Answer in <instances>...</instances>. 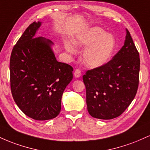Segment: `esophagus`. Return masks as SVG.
<instances>
[{
    "instance_id": "esophagus-1",
    "label": "esophagus",
    "mask_w": 150,
    "mask_h": 150,
    "mask_svg": "<svg viewBox=\"0 0 150 150\" xmlns=\"http://www.w3.org/2000/svg\"><path fill=\"white\" fill-rule=\"evenodd\" d=\"M82 73H81V70L80 69H76L74 72V76L75 77H79L81 76Z\"/></svg>"
}]
</instances>
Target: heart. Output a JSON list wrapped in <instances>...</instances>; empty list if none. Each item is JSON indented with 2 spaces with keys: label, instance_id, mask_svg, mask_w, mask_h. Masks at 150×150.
I'll return each mask as SVG.
<instances>
[{
  "label": "heart",
  "instance_id": "heart-1",
  "mask_svg": "<svg viewBox=\"0 0 150 150\" xmlns=\"http://www.w3.org/2000/svg\"><path fill=\"white\" fill-rule=\"evenodd\" d=\"M74 45L77 47H86L82 53L84 63L92 68H99L107 63L111 58L116 41L111 34L99 27H94L79 34L73 39ZM65 49L73 53L75 49L70 43L66 42Z\"/></svg>",
  "mask_w": 150,
  "mask_h": 150
}]
</instances>
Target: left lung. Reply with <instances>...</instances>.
I'll list each match as a JSON object with an SVG mask.
<instances>
[{
  "label": "left lung",
  "instance_id": "left-lung-1",
  "mask_svg": "<svg viewBox=\"0 0 150 150\" xmlns=\"http://www.w3.org/2000/svg\"><path fill=\"white\" fill-rule=\"evenodd\" d=\"M140 60L130 32L124 45L107 63L83 75L87 110L92 117L113 119L120 116L135 98Z\"/></svg>",
  "mask_w": 150,
  "mask_h": 150
}]
</instances>
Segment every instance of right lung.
Here are the masks:
<instances>
[{"label":"right lung","instance_id":"add662e5","mask_svg":"<svg viewBox=\"0 0 150 150\" xmlns=\"http://www.w3.org/2000/svg\"><path fill=\"white\" fill-rule=\"evenodd\" d=\"M41 22H34L13 47L10 59L13 99L26 116L34 120L56 118L65 87L73 80V67L56 60L53 42L35 34Z\"/></svg>","mask_w":150,"mask_h":150}]
</instances>
